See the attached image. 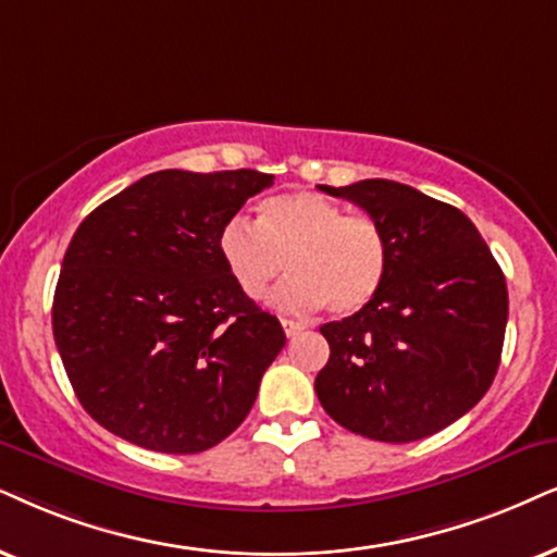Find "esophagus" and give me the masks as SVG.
Masks as SVG:
<instances>
[{
    "label": "esophagus",
    "mask_w": 557,
    "mask_h": 557,
    "mask_svg": "<svg viewBox=\"0 0 557 557\" xmlns=\"http://www.w3.org/2000/svg\"><path fill=\"white\" fill-rule=\"evenodd\" d=\"M283 329H285V334H287V339H295V336H298L300 334V331L302 329H306V326H302V323L300 321H283Z\"/></svg>",
    "instance_id": "34e87169"
}]
</instances>
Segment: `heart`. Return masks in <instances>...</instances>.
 I'll return each mask as SVG.
<instances>
[{"label":"heart","mask_w":557,"mask_h":557,"mask_svg":"<svg viewBox=\"0 0 557 557\" xmlns=\"http://www.w3.org/2000/svg\"><path fill=\"white\" fill-rule=\"evenodd\" d=\"M218 255L238 290L267 300L277 295L285 311L351 315L370 306L388 272V242L370 215H347L342 206L315 193L272 195L259 206L257 223L234 215L218 234Z\"/></svg>","instance_id":"b5f03b06"}]
</instances>
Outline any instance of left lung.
Here are the masks:
<instances>
[{
    "label": "left lung",
    "mask_w": 557,
    "mask_h": 557,
    "mask_svg": "<svg viewBox=\"0 0 557 557\" xmlns=\"http://www.w3.org/2000/svg\"><path fill=\"white\" fill-rule=\"evenodd\" d=\"M323 193L360 206L388 242L383 287L362 311L323 323V411L377 442H417L485 396L502 362L509 293L473 221L391 180Z\"/></svg>",
    "instance_id": "1"
}]
</instances>
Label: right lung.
Returning <instances> with one entry per match:
<instances>
[{
  "instance_id": "right-lung-1",
  "label": "right lung",
  "mask_w": 557,
  "mask_h": 557,
  "mask_svg": "<svg viewBox=\"0 0 557 557\" xmlns=\"http://www.w3.org/2000/svg\"><path fill=\"white\" fill-rule=\"evenodd\" d=\"M272 180L255 169H164L76 228L53 295V339L84 411L108 432L195 455L251 411L285 331L231 280L218 234Z\"/></svg>"
}]
</instances>
